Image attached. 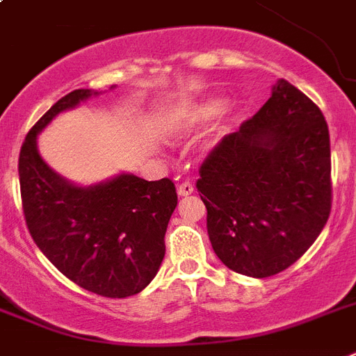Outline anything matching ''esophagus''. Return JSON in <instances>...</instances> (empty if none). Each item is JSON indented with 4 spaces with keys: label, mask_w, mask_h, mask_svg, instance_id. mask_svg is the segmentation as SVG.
Returning a JSON list of instances; mask_svg holds the SVG:
<instances>
[{
    "label": "esophagus",
    "mask_w": 356,
    "mask_h": 356,
    "mask_svg": "<svg viewBox=\"0 0 356 356\" xmlns=\"http://www.w3.org/2000/svg\"><path fill=\"white\" fill-rule=\"evenodd\" d=\"M193 191H195V185L191 184V181H181L178 185V196H189Z\"/></svg>",
    "instance_id": "esophagus-1"
}]
</instances>
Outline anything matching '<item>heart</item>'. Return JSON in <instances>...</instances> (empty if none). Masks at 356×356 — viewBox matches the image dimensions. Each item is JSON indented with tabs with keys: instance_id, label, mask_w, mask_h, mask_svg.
<instances>
[{
	"instance_id": "b5f03b06",
	"label": "heart",
	"mask_w": 356,
	"mask_h": 356,
	"mask_svg": "<svg viewBox=\"0 0 356 356\" xmlns=\"http://www.w3.org/2000/svg\"><path fill=\"white\" fill-rule=\"evenodd\" d=\"M224 99L220 98H207L193 105H185V107L172 111L167 120V125L172 132L191 131L202 123H207L214 116H218L224 111Z\"/></svg>"
}]
</instances>
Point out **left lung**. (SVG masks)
<instances>
[{
	"label": "left lung",
	"mask_w": 356,
	"mask_h": 356,
	"mask_svg": "<svg viewBox=\"0 0 356 356\" xmlns=\"http://www.w3.org/2000/svg\"><path fill=\"white\" fill-rule=\"evenodd\" d=\"M196 189L216 257L233 271L273 277L298 260L331 213V149L324 114L278 79L271 98L214 147Z\"/></svg>",
	"instance_id": "1"
}]
</instances>
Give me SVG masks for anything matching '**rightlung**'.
<instances>
[{"instance_id":"obj_1","label":"right lung","mask_w":356,"mask_h":356,"mask_svg":"<svg viewBox=\"0 0 356 356\" xmlns=\"http://www.w3.org/2000/svg\"><path fill=\"white\" fill-rule=\"evenodd\" d=\"M94 94L72 90L26 134L17 163L23 213L31 236L58 271L90 293L125 298L156 277L178 196L169 178L147 181L127 172L81 187L43 161L38 134Z\"/></svg>"}]
</instances>
